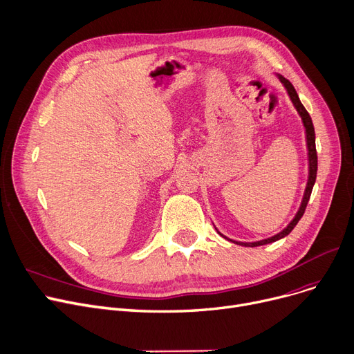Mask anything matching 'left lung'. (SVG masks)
I'll return each instance as SVG.
<instances>
[{
	"mask_svg": "<svg viewBox=\"0 0 354 354\" xmlns=\"http://www.w3.org/2000/svg\"><path fill=\"white\" fill-rule=\"evenodd\" d=\"M279 80L283 83V86L287 88L288 91V95L292 100L294 106L297 108L298 113L301 115L302 118V122H304V127H306V133H307V147H308V162H310V174H308V183H307V189H306V193H304V198H302V203H301V207L298 210V213L295 214V217L292 218V222L285 227L282 232H279L278 234H275V236L269 238V239H263V241H259V242H252V243H243V242H234L238 245H242V246H261V245H266V243H271V242H275L283 236H287V234H290V232L297 226V223L299 222V218L302 217V214H304L306 212V207L308 205V200H310V196H311V192H313V187H314V183H315V177H317V149H315V132H314V125H313V121H311V116L310 113L307 112V109L304 108V105L301 104V100L292 86V83L285 79L283 76H278Z\"/></svg>",
	"mask_w": 354,
	"mask_h": 354,
	"instance_id": "1",
	"label": "left lung"
}]
</instances>
